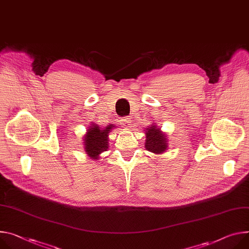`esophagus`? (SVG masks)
I'll use <instances>...</instances> for the list:
<instances>
[{"label":"esophagus","mask_w":249,"mask_h":249,"mask_svg":"<svg viewBox=\"0 0 249 249\" xmlns=\"http://www.w3.org/2000/svg\"><path fill=\"white\" fill-rule=\"evenodd\" d=\"M131 122H132V120H131V118H129V117H125V118H122L121 120H120V124H121V126L123 127V128H129L130 126H131Z\"/></svg>","instance_id":"1"}]
</instances>
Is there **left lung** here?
I'll list each match as a JSON object with an SVG mask.
<instances>
[{
  "mask_svg": "<svg viewBox=\"0 0 249 249\" xmlns=\"http://www.w3.org/2000/svg\"><path fill=\"white\" fill-rule=\"evenodd\" d=\"M145 148L154 154H162L168 150V140L166 134L154 123L146 129Z\"/></svg>",
  "mask_w": 249,
  "mask_h": 249,
  "instance_id": "8db88e82",
  "label": "left lung"
}]
</instances>
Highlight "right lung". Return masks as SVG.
I'll list each match as a JSON object with an SVG mask.
<instances>
[{
  "label": "right lung",
  "instance_id": "right-lung-1",
  "mask_svg": "<svg viewBox=\"0 0 249 249\" xmlns=\"http://www.w3.org/2000/svg\"><path fill=\"white\" fill-rule=\"evenodd\" d=\"M114 125H108L101 129L97 124H91L87 129L86 134L83 136L84 151L91 158V160L99 159V155L108 149L109 133L114 128Z\"/></svg>",
  "mask_w": 249,
  "mask_h": 249
}]
</instances>
